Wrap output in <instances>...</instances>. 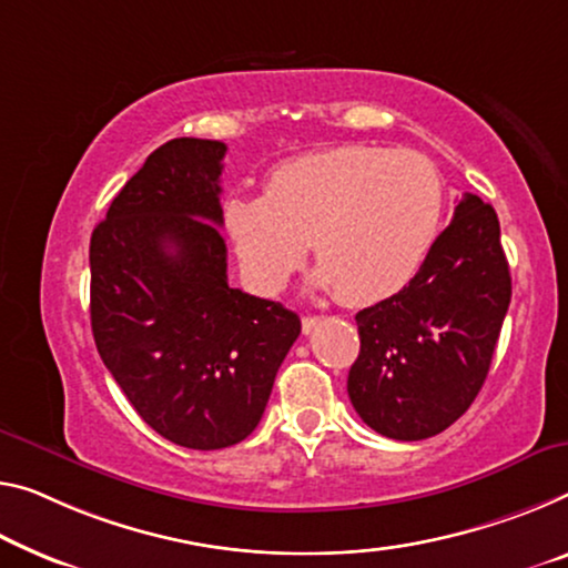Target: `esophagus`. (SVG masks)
<instances>
[{
	"label": "esophagus",
	"instance_id": "34e87169",
	"mask_svg": "<svg viewBox=\"0 0 568 568\" xmlns=\"http://www.w3.org/2000/svg\"><path fill=\"white\" fill-rule=\"evenodd\" d=\"M317 325H320L317 314H307V317H302V333H304V335H310L312 329L317 327Z\"/></svg>",
	"mask_w": 568,
	"mask_h": 568
}]
</instances>
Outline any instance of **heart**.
Returning a JSON list of instances; mask_svg holds the SVG:
<instances>
[{
    "mask_svg": "<svg viewBox=\"0 0 568 568\" xmlns=\"http://www.w3.org/2000/svg\"><path fill=\"white\" fill-rule=\"evenodd\" d=\"M444 182L416 152L347 144L282 162L264 195H229L223 229L258 292L290 282L310 241L314 284L375 304L414 282L444 221Z\"/></svg>",
    "mask_w": 568,
    "mask_h": 568,
    "instance_id": "1",
    "label": "heart"
}]
</instances>
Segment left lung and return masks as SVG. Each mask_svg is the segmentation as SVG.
<instances>
[{"label": "left lung", "instance_id": "obj_1", "mask_svg": "<svg viewBox=\"0 0 568 568\" xmlns=\"http://www.w3.org/2000/svg\"><path fill=\"white\" fill-rule=\"evenodd\" d=\"M508 304L497 213L467 193L414 282L355 314L347 396L357 416L398 442L455 424L483 388Z\"/></svg>", "mask_w": 568, "mask_h": 568}]
</instances>
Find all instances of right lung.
Segmentation results:
<instances>
[{"label": "right lung", "instance_id": "add662e5", "mask_svg": "<svg viewBox=\"0 0 568 568\" xmlns=\"http://www.w3.org/2000/svg\"><path fill=\"white\" fill-rule=\"evenodd\" d=\"M223 142L154 150L91 235V329L113 381L156 434L223 449L256 429L302 322L229 284Z\"/></svg>", "mask_w": 568, "mask_h": 568}]
</instances>
